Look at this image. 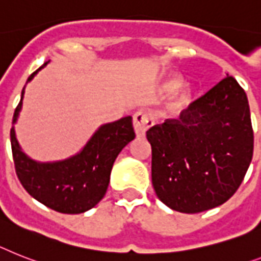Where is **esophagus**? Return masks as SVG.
<instances>
[{"instance_id":"esophagus-1","label":"esophagus","mask_w":261,"mask_h":261,"mask_svg":"<svg viewBox=\"0 0 261 261\" xmlns=\"http://www.w3.org/2000/svg\"><path fill=\"white\" fill-rule=\"evenodd\" d=\"M133 120H134V128L135 133H137V137H145L146 131L149 130V127L151 126V120L149 118V114L143 110H139L134 114L133 116Z\"/></svg>"}]
</instances>
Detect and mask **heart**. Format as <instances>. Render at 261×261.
Instances as JSON below:
<instances>
[{"instance_id":"1","label":"heart","mask_w":261,"mask_h":261,"mask_svg":"<svg viewBox=\"0 0 261 261\" xmlns=\"http://www.w3.org/2000/svg\"><path fill=\"white\" fill-rule=\"evenodd\" d=\"M179 79H169L166 82V90L171 91L174 90L175 87H178ZM193 99V91L189 86L179 87L178 91L175 92L173 96V100L170 103V110L174 112H179L185 110L188 106L192 103Z\"/></svg>"}]
</instances>
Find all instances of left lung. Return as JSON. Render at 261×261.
<instances>
[{
	"label": "left lung",
	"instance_id": "obj_1",
	"mask_svg": "<svg viewBox=\"0 0 261 261\" xmlns=\"http://www.w3.org/2000/svg\"><path fill=\"white\" fill-rule=\"evenodd\" d=\"M151 181L165 205L200 213L233 196L252 161L253 130L247 95L226 76L204 96L146 133Z\"/></svg>",
	"mask_w": 261,
	"mask_h": 261
}]
</instances>
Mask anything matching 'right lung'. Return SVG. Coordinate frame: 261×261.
Returning <instances> with one entry per match:
<instances>
[{"label":"right lung","mask_w":261,"mask_h":261,"mask_svg":"<svg viewBox=\"0 0 261 261\" xmlns=\"http://www.w3.org/2000/svg\"><path fill=\"white\" fill-rule=\"evenodd\" d=\"M46 64L48 63H44L33 72L28 77V82H31ZM24 91L25 87L14 111L13 123H16L22 107ZM134 138L133 118L124 116L116 122L99 127L76 155L64 161L42 164L31 160L21 150L13 127L10 130L14 167L21 185L39 202L67 215L90 211L105 197L112 165L122 149Z\"/></svg>","instance_id":"right-lung-1"}]
</instances>
